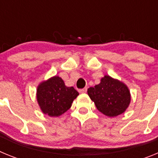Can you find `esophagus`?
Instances as JSON below:
<instances>
[{
  "label": "esophagus",
  "instance_id": "obj_1",
  "mask_svg": "<svg viewBox=\"0 0 158 158\" xmlns=\"http://www.w3.org/2000/svg\"><path fill=\"white\" fill-rule=\"evenodd\" d=\"M87 92V88H84V89H79V93H85Z\"/></svg>",
  "mask_w": 158,
  "mask_h": 158
}]
</instances>
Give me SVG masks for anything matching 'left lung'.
<instances>
[{
    "label": "left lung",
    "mask_w": 158,
    "mask_h": 158,
    "mask_svg": "<svg viewBox=\"0 0 158 158\" xmlns=\"http://www.w3.org/2000/svg\"><path fill=\"white\" fill-rule=\"evenodd\" d=\"M88 95L98 111L108 117L121 115L131 103L127 86L107 75L101 78L99 85L88 89Z\"/></svg>",
    "instance_id": "8db88e82"
}]
</instances>
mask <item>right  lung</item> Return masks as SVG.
<instances>
[{
    "mask_svg": "<svg viewBox=\"0 0 158 158\" xmlns=\"http://www.w3.org/2000/svg\"><path fill=\"white\" fill-rule=\"evenodd\" d=\"M78 95L74 88L67 87L62 78L54 76L39 85L36 97L44 114L57 117L70 108L73 101Z\"/></svg>",
    "mask_w": 158,
    "mask_h": 158,
    "instance_id": "1",
    "label": "right lung"
}]
</instances>
